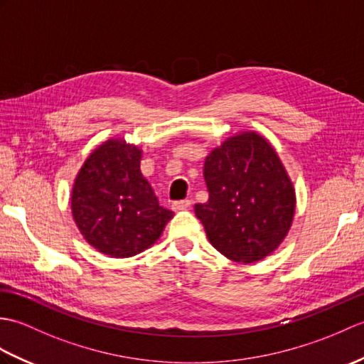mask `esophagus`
<instances>
[{
    "label": "esophagus",
    "instance_id": "esophagus-1",
    "mask_svg": "<svg viewBox=\"0 0 364 364\" xmlns=\"http://www.w3.org/2000/svg\"><path fill=\"white\" fill-rule=\"evenodd\" d=\"M191 205H192V201L186 198V200H180V201H173L172 209L173 210H184V209H188Z\"/></svg>",
    "mask_w": 364,
    "mask_h": 364
}]
</instances>
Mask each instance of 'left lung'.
Returning <instances> with one entry per match:
<instances>
[{"label": "left lung", "instance_id": "obj_1", "mask_svg": "<svg viewBox=\"0 0 364 364\" xmlns=\"http://www.w3.org/2000/svg\"><path fill=\"white\" fill-rule=\"evenodd\" d=\"M209 200L196 214L213 247L234 262L252 264L282 243L296 196L281 159L264 136L242 132L206 156Z\"/></svg>", "mask_w": 364, "mask_h": 364}]
</instances>
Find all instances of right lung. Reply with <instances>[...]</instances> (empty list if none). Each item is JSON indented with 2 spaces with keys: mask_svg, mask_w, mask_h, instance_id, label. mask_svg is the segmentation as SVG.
Instances as JSON below:
<instances>
[{
  "mask_svg": "<svg viewBox=\"0 0 364 364\" xmlns=\"http://www.w3.org/2000/svg\"><path fill=\"white\" fill-rule=\"evenodd\" d=\"M141 154L124 139H108L87 158L73 186L75 225L92 248L109 257L139 255L173 217L142 176Z\"/></svg>",
  "mask_w": 364,
  "mask_h": 364,
  "instance_id": "1",
  "label": "right lung"
}]
</instances>
